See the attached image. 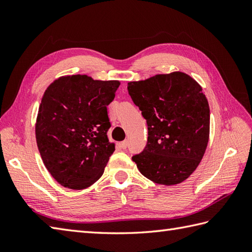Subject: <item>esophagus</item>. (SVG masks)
<instances>
[{"label": "esophagus", "mask_w": 252, "mask_h": 252, "mask_svg": "<svg viewBox=\"0 0 252 252\" xmlns=\"http://www.w3.org/2000/svg\"><path fill=\"white\" fill-rule=\"evenodd\" d=\"M119 146H120L122 149H126V146H127V142H126V141L120 142V143H119Z\"/></svg>", "instance_id": "obj_1"}]
</instances>
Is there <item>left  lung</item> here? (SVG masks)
Returning <instances> with one entry per match:
<instances>
[{
	"label": "left lung",
	"mask_w": 252,
	"mask_h": 252,
	"mask_svg": "<svg viewBox=\"0 0 252 252\" xmlns=\"http://www.w3.org/2000/svg\"><path fill=\"white\" fill-rule=\"evenodd\" d=\"M127 91L148 126L147 145L132 160L154 183H182L200 163L209 142L210 109L200 84L174 71L131 81Z\"/></svg>",
	"instance_id": "left-lung-1"
}]
</instances>
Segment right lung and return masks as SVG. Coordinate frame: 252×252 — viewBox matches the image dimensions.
Returning a JSON list of instances; mask_svg holds the SVG:
<instances>
[{"label":"right lung","instance_id":"obj_1","mask_svg":"<svg viewBox=\"0 0 252 252\" xmlns=\"http://www.w3.org/2000/svg\"><path fill=\"white\" fill-rule=\"evenodd\" d=\"M119 85L118 80L73 74L45 90L36 116V145L45 168L63 187L88 189L103 175L115 152L107 136V106Z\"/></svg>","mask_w":252,"mask_h":252}]
</instances>
